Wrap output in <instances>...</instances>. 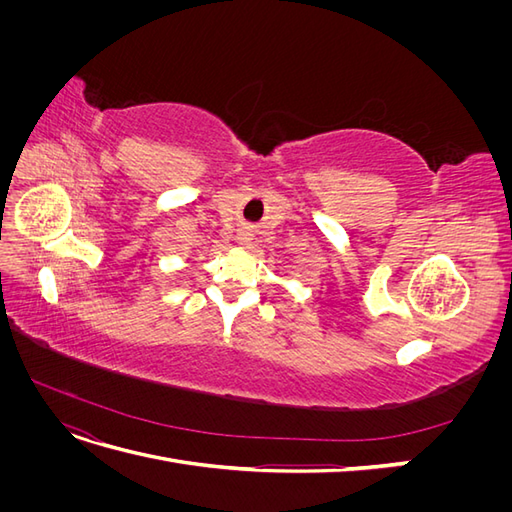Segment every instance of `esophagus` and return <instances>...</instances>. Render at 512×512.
I'll list each match as a JSON object with an SVG mask.
<instances>
[{
    "label": "esophagus",
    "mask_w": 512,
    "mask_h": 512,
    "mask_svg": "<svg viewBox=\"0 0 512 512\" xmlns=\"http://www.w3.org/2000/svg\"><path fill=\"white\" fill-rule=\"evenodd\" d=\"M252 230L250 228H239V232H237V243L239 245H247V243H250L252 241Z\"/></svg>",
    "instance_id": "esophagus-1"
}]
</instances>
